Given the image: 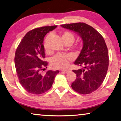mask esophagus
Returning a JSON list of instances; mask_svg holds the SVG:
<instances>
[{"mask_svg": "<svg viewBox=\"0 0 121 121\" xmlns=\"http://www.w3.org/2000/svg\"><path fill=\"white\" fill-rule=\"evenodd\" d=\"M69 70H67V69H66V70H62V71H61V72H64V73H68V72H69Z\"/></svg>", "mask_w": 121, "mask_h": 121, "instance_id": "1", "label": "esophagus"}]
</instances>
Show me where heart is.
Instances as JSON below:
<instances>
[{
  "label": "heart",
  "instance_id": "heart-1",
  "mask_svg": "<svg viewBox=\"0 0 121 121\" xmlns=\"http://www.w3.org/2000/svg\"><path fill=\"white\" fill-rule=\"evenodd\" d=\"M47 39V38L44 42V48L47 52L49 51ZM62 39L64 43L69 42L72 43L75 39V36L72 32L66 31L63 33ZM73 59V55L70 54H57L52 58L51 65L55 69H65L68 66Z\"/></svg>",
  "mask_w": 121,
  "mask_h": 121
}]
</instances>
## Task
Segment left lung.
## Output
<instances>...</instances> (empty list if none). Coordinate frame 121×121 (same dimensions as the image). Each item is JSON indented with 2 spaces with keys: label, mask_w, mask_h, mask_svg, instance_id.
<instances>
[{
  "label": "left lung",
  "mask_w": 121,
  "mask_h": 121,
  "mask_svg": "<svg viewBox=\"0 0 121 121\" xmlns=\"http://www.w3.org/2000/svg\"><path fill=\"white\" fill-rule=\"evenodd\" d=\"M64 28L78 33L83 47L75 65L82 68L73 70L77 75L72 87L80 94H89L100 87L109 66L108 50L104 38L93 27L84 23L61 25Z\"/></svg>",
  "instance_id": "obj_1"
}]
</instances>
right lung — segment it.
<instances>
[{"label": "right lung", "instance_id": "obj_1", "mask_svg": "<svg viewBox=\"0 0 121 121\" xmlns=\"http://www.w3.org/2000/svg\"><path fill=\"white\" fill-rule=\"evenodd\" d=\"M57 26L35 28L27 32L16 49L14 64L19 82L29 93L39 95L46 92L52 86L56 75L59 73L48 71L44 74L41 72L47 68L44 61V37Z\"/></svg>", "mask_w": 121, "mask_h": 121}]
</instances>
